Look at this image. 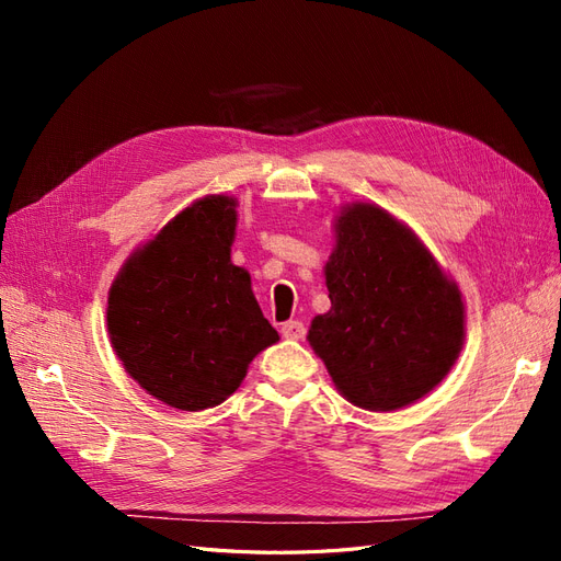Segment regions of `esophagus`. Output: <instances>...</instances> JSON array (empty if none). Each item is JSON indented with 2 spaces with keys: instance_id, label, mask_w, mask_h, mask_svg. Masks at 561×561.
Instances as JSON below:
<instances>
[{
  "instance_id": "1",
  "label": "esophagus",
  "mask_w": 561,
  "mask_h": 561,
  "mask_svg": "<svg viewBox=\"0 0 561 561\" xmlns=\"http://www.w3.org/2000/svg\"><path fill=\"white\" fill-rule=\"evenodd\" d=\"M280 334L285 339H304V334H307V328H304V322H299V320H287L280 325Z\"/></svg>"
}]
</instances>
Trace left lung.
Returning <instances> with one entry per match:
<instances>
[{
	"instance_id": "1",
	"label": "left lung",
	"mask_w": 561,
	"mask_h": 561,
	"mask_svg": "<svg viewBox=\"0 0 561 561\" xmlns=\"http://www.w3.org/2000/svg\"><path fill=\"white\" fill-rule=\"evenodd\" d=\"M325 264L332 307L311 320L309 344L348 402L393 412L447 377L466 336V307L416 233L375 203L334 219Z\"/></svg>"
}]
</instances>
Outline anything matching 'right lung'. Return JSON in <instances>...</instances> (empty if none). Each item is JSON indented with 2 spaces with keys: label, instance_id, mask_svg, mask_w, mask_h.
<instances>
[{
  "label": "right lung",
  "instance_id": "right-lung-1",
  "mask_svg": "<svg viewBox=\"0 0 561 561\" xmlns=\"http://www.w3.org/2000/svg\"><path fill=\"white\" fill-rule=\"evenodd\" d=\"M236 198L213 194L135 250L110 287L107 330L124 369L149 396L184 412L225 402L254 355L278 342L231 264Z\"/></svg>",
  "mask_w": 561,
  "mask_h": 561
}]
</instances>
